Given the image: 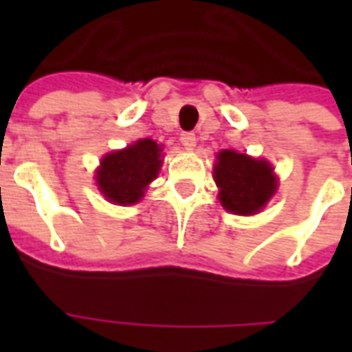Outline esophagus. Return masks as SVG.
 Wrapping results in <instances>:
<instances>
[{
	"label": "esophagus",
	"mask_w": 352,
	"mask_h": 352,
	"mask_svg": "<svg viewBox=\"0 0 352 352\" xmlns=\"http://www.w3.org/2000/svg\"><path fill=\"white\" fill-rule=\"evenodd\" d=\"M181 143H183L186 148H192V146L196 145V135H194L192 131H183V133H181Z\"/></svg>",
	"instance_id": "obj_1"
}]
</instances>
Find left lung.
Returning a JSON list of instances; mask_svg holds the SVG:
<instances>
[{
    "mask_svg": "<svg viewBox=\"0 0 352 352\" xmlns=\"http://www.w3.org/2000/svg\"><path fill=\"white\" fill-rule=\"evenodd\" d=\"M217 158L214 181L222 207L236 214L258 213L277 188L272 166L236 151H222Z\"/></svg>",
    "mask_w": 352,
    "mask_h": 352,
    "instance_id": "1",
    "label": "left lung"
}]
</instances>
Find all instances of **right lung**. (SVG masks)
<instances>
[{
  "label": "right lung",
  "mask_w": 352,
  "mask_h": 352,
  "mask_svg": "<svg viewBox=\"0 0 352 352\" xmlns=\"http://www.w3.org/2000/svg\"><path fill=\"white\" fill-rule=\"evenodd\" d=\"M162 148L153 139H139L124 151L107 154L96 173L101 194L118 206H130L143 198V192L160 171Z\"/></svg>",
  "instance_id": "1"
}]
</instances>
